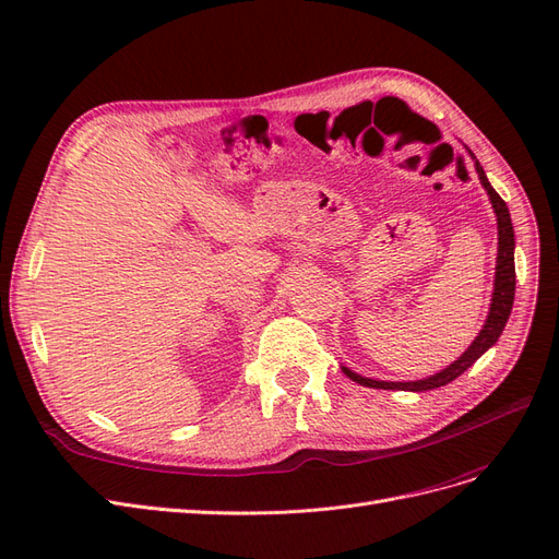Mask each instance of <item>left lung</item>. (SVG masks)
I'll list each match as a JSON object with an SVG mask.
<instances>
[{"label": "left lung", "instance_id": "1", "mask_svg": "<svg viewBox=\"0 0 559 559\" xmlns=\"http://www.w3.org/2000/svg\"><path fill=\"white\" fill-rule=\"evenodd\" d=\"M476 158V156H473ZM476 170L478 177L485 186V191L492 200V207L497 214V224H499V253H497V277H495V294H492V308H489L487 321L483 331L478 333L476 341L471 343V347L462 354L460 359L454 364H450L441 373H436L427 380H417V382H382V380H368L354 373L349 368H343L345 376L354 382H359L364 386H373V389H408V392H427V389H436V386H443L448 382H452L454 378H460L466 368H471L476 364L483 354L492 347L499 335L506 326V321L511 317L513 310V298H515V257H513V249H515V233H513V224H511V214L509 207H506V202L501 200V195L492 189V183L487 181L485 170L480 167V163L476 160Z\"/></svg>", "mask_w": 559, "mask_h": 559}]
</instances>
